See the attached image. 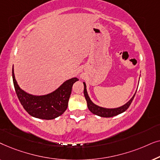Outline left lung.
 Returning <instances> with one entry per match:
<instances>
[{
	"label": "left lung",
	"instance_id": "8db88e82",
	"mask_svg": "<svg viewBox=\"0 0 160 160\" xmlns=\"http://www.w3.org/2000/svg\"><path fill=\"white\" fill-rule=\"evenodd\" d=\"M84 97L86 98L87 102V107H88L89 110L91 111L92 113H94V114L99 116V117H114V116H117L118 114H120V113H123L124 111H125L127 109L129 108V106H130L131 102H132L133 99H134L135 95L131 98V99L129 100V101L127 102L126 104H124V106L121 107H119V108H102V107H100L97 106V105L94 104L91 101L90 98L88 96V94H87V89H86V84L84 82Z\"/></svg>",
	"mask_w": 160,
	"mask_h": 160
}]
</instances>
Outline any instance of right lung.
<instances>
[{"label": "right lung", "mask_w": 160, "mask_h": 160, "mask_svg": "<svg viewBox=\"0 0 160 160\" xmlns=\"http://www.w3.org/2000/svg\"><path fill=\"white\" fill-rule=\"evenodd\" d=\"M13 82L17 98L25 108L32 117L42 119H53L62 115L67 109L71 96L72 87L77 78H72L65 82L53 92L42 96L30 95L19 88L15 79L12 68Z\"/></svg>", "instance_id": "1"}]
</instances>
